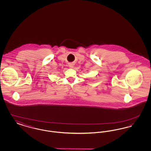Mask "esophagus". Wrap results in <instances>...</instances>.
I'll use <instances>...</instances> for the list:
<instances>
[{
  "mask_svg": "<svg viewBox=\"0 0 151 151\" xmlns=\"http://www.w3.org/2000/svg\"><path fill=\"white\" fill-rule=\"evenodd\" d=\"M69 66H70V68H73V66H74V65H73V64H72V63H71V64H70Z\"/></svg>",
  "mask_w": 151,
  "mask_h": 151,
  "instance_id": "1",
  "label": "esophagus"
}]
</instances>
